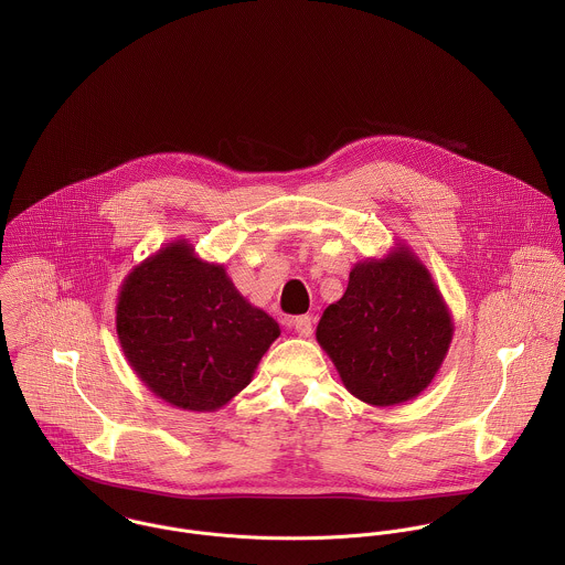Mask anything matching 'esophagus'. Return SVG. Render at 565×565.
Here are the masks:
<instances>
[{
    "mask_svg": "<svg viewBox=\"0 0 565 565\" xmlns=\"http://www.w3.org/2000/svg\"><path fill=\"white\" fill-rule=\"evenodd\" d=\"M291 326H294V330H296L300 337H311V334H313V322H311L309 316H298V318H294Z\"/></svg>",
    "mask_w": 565,
    "mask_h": 565,
    "instance_id": "obj_1",
    "label": "esophagus"
}]
</instances>
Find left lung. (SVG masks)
Listing matches in <instances>:
<instances>
[{
	"instance_id": "left-lung-1",
	"label": "left lung",
	"mask_w": 565,
	"mask_h": 565,
	"mask_svg": "<svg viewBox=\"0 0 565 565\" xmlns=\"http://www.w3.org/2000/svg\"><path fill=\"white\" fill-rule=\"evenodd\" d=\"M455 323L426 265L406 245L354 263L316 337L345 390L372 406L417 398L439 372Z\"/></svg>"
}]
</instances>
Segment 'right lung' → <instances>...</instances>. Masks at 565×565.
Instances as JSON below:
<instances>
[{
    "label": "right lung",
    "instance_id": "add662e5",
    "mask_svg": "<svg viewBox=\"0 0 565 565\" xmlns=\"http://www.w3.org/2000/svg\"><path fill=\"white\" fill-rule=\"evenodd\" d=\"M121 350L164 403L217 411L249 385L280 326L252 307L220 263H206L186 239L139 263L117 296Z\"/></svg>",
    "mask_w": 565,
    "mask_h": 565
}]
</instances>
